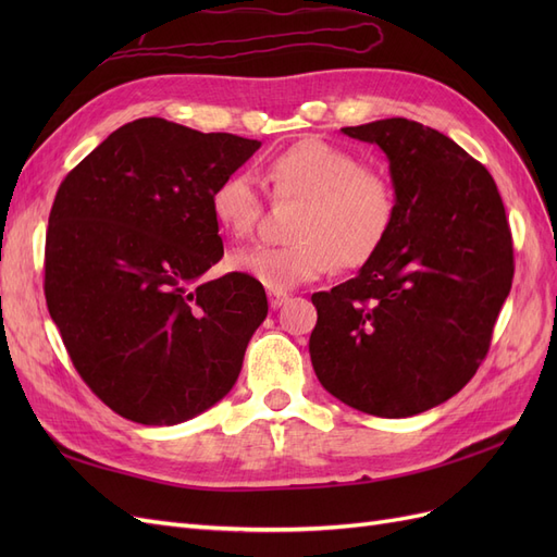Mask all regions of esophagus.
I'll use <instances>...</instances> for the list:
<instances>
[{
	"instance_id": "1",
	"label": "esophagus",
	"mask_w": 557,
	"mask_h": 557,
	"mask_svg": "<svg viewBox=\"0 0 557 557\" xmlns=\"http://www.w3.org/2000/svg\"><path fill=\"white\" fill-rule=\"evenodd\" d=\"M290 297L285 295V293H278V290H269V307L272 309H281L285 301H288Z\"/></svg>"
}]
</instances>
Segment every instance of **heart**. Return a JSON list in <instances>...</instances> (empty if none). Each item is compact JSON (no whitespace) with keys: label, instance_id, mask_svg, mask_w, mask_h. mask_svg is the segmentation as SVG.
Wrapping results in <instances>:
<instances>
[{"label":"heart","instance_id":"1","mask_svg":"<svg viewBox=\"0 0 557 557\" xmlns=\"http://www.w3.org/2000/svg\"><path fill=\"white\" fill-rule=\"evenodd\" d=\"M274 201H299L285 246L234 252L230 267L269 290H290L336 264L356 269L376 256L395 221V190L376 166L350 150L301 139L267 162ZM211 213L232 239H248L262 218V195L246 172H232L211 193Z\"/></svg>","mask_w":557,"mask_h":557}]
</instances>
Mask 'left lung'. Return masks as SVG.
Returning a JSON list of instances; mask_svg holds the SVG:
<instances>
[{"instance_id":"left-lung-1","label":"left lung","mask_w":557,"mask_h":557,"mask_svg":"<svg viewBox=\"0 0 557 557\" xmlns=\"http://www.w3.org/2000/svg\"><path fill=\"white\" fill-rule=\"evenodd\" d=\"M391 162L395 221L360 274L313 293L318 381L379 418L423 413L460 393L491 348L513 281L497 185L446 134L407 117L344 127Z\"/></svg>"}]
</instances>
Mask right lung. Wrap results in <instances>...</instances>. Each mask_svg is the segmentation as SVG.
Returning a JSON list of instances; mask_svg holds the SVG:
<instances>
[{
	"label": "right lung",
	"mask_w": 557,
	"mask_h": 557,
	"mask_svg": "<svg viewBox=\"0 0 557 557\" xmlns=\"http://www.w3.org/2000/svg\"><path fill=\"white\" fill-rule=\"evenodd\" d=\"M260 141L139 117L60 183L46 232L44 293L81 379L117 416L176 425L237 381L264 288L230 272L211 193Z\"/></svg>",
	"instance_id": "obj_1"
}]
</instances>
